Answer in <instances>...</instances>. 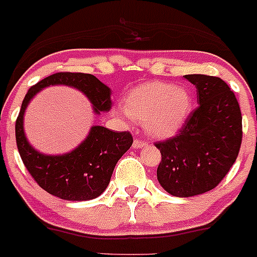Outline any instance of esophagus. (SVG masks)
<instances>
[{"label": "esophagus", "mask_w": 257, "mask_h": 257, "mask_svg": "<svg viewBox=\"0 0 257 257\" xmlns=\"http://www.w3.org/2000/svg\"><path fill=\"white\" fill-rule=\"evenodd\" d=\"M146 142L145 141H141V140H136L133 142V148L134 150H138V148H142V147H146Z\"/></svg>", "instance_id": "34e87169"}]
</instances>
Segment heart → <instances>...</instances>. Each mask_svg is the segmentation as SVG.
Masks as SVG:
<instances>
[{"instance_id":"b5f03b06","label":"heart","mask_w":257,"mask_h":257,"mask_svg":"<svg viewBox=\"0 0 257 257\" xmlns=\"http://www.w3.org/2000/svg\"><path fill=\"white\" fill-rule=\"evenodd\" d=\"M193 100L186 88L171 83L146 82L129 91L125 111L145 121V129L156 138H167L181 129L191 112Z\"/></svg>"}]
</instances>
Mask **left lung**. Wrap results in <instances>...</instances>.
<instances>
[{
  "instance_id": "1",
  "label": "left lung",
  "mask_w": 257,
  "mask_h": 257,
  "mask_svg": "<svg viewBox=\"0 0 257 257\" xmlns=\"http://www.w3.org/2000/svg\"><path fill=\"white\" fill-rule=\"evenodd\" d=\"M195 85L199 106L179 134L157 142V180L177 198L214 189L236 161L242 142V116L233 91L219 77L186 74Z\"/></svg>"
}]
</instances>
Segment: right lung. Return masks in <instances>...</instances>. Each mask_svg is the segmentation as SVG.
Instances as JSON below:
<instances>
[{"label":"right lung","instance_id":"add662e5","mask_svg":"<svg viewBox=\"0 0 257 257\" xmlns=\"http://www.w3.org/2000/svg\"><path fill=\"white\" fill-rule=\"evenodd\" d=\"M63 85L77 88L90 100L93 112L111 109V90L88 73L58 72L29 88L16 119V145L24 165L38 185L47 193L72 201H85L101 195L110 183L119 158L131 148L129 132H112L93 125L85 141L71 152L44 155L29 143L24 132V114L29 102L48 86Z\"/></svg>","mask_w":257,"mask_h":257}]
</instances>
